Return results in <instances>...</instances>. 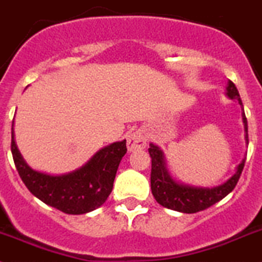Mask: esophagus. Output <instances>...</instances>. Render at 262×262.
Here are the masks:
<instances>
[{"instance_id": "obj_1", "label": "esophagus", "mask_w": 262, "mask_h": 262, "mask_svg": "<svg viewBox=\"0 0 262 262\" xmlns=\"http://www.w3.org/2000/svg\"><path fill=\"white\" fill-rule=\"evenodd\" d=\"M147 145V137H146L143 130H136L132 133L126 139V147H128L129 152H136V151L143 150Z\"/></svg>"}]
</instances>
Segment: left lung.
<instances>
[{"label":"left lung","instance_id":"1","mask_svg":"<svg viewBox=\"0 0 262 262\" xmlns=\"http://www.w3.org/2000/svg\"><path fill=\"white\" fill-rule=\"evenodd\" d=\"M225 94L230 99L238 101L239 104L243 106L238 89L230 80L227 81ZM242 120L244 124V139H246V145H248V125H247L244 111L242 112ZM148 154L151 156V191L154 198L165 208L182 213H196L203 209H207L224 199L227 194H230L238 183L246 163V156H244L236 167L235 173L226 182L214 187H200L176 181L167 169L164 152L159 146L150 143Z\"/></svg>","mask_w":262,"mask_h":262}]
</instances>
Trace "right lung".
<instances>
[{
  "label": "right lung",
  "instance_id": "1",
  "mask_svg": "<svg viewBox=\"0 0 262 262\" xmlns=\"http://www.w3.org/2000/svg\"><path fill=\"white\" fill-rule=\"evenodd\" d=\"M14 126V121H13ZM11 130V154L16 170L27 189L45 204L67 214H84L99 208L114 187V180L126 141H119L98 150L82 167L59 176L32 169L21 156Z\"/></svg>",
  "mask_w": 262,
  "mask_h": 262
}]
</instances>
